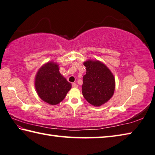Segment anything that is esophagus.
<instances>
[{
	"instance_id": "obj_1",
	"label": "esophagus",
	"mask_w": 155,
	"mask_h": 155,
	"mask_svg": "<svg viewBox=\"0 0 155 155\" xmlns=\"http://www.w3.org/2000/svg\"><path fill=\"white\" fill-rule=\"evenodd\" d=\"M72 87L73 88H78V84H77L76 83H72Z\"/></svg>"
}]
</instances>
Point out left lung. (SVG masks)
<instances>
[{"instance_id": "obj_1", "label": "left lung", "mask_w": 155, "mask_h": 155, "mask_svg": "<svg viewBox=\"0 0 155 155\" xmlns=\"http://www.w3.org/2000/svg\"><path fill=\"white\" fill-rule=\"evenodd\" d=\"M86 74L83 76V95L90 104L99 107L113 96L116 81L107 66L99 60H87L83 62Z\"/></svg>"}]
</instances>
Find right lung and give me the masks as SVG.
Returning <instances> with one entry per match:
<instances>
[{
	"label": "right lung",
	"instance_id": "add662e5",
	"mask_svg": "<svg viewBox=\"0 0 155 155\" xmlns=\"http://www.w3.org/2000/svg\"><path fill=\"white\" fill-rule=\"evenodd\" d=\"M36 92L47 104L55 105L65 98L72 85L59 71V65L50 61L38 70L35 77Z\"/></svg>",
	"mask_w": 155,
	"mask_h": 155
}]
</instances>
